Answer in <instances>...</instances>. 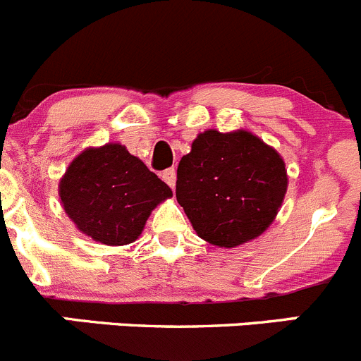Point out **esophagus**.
<instances>
[{"label": "esophagus", "instance_id": "34e87169", "mask_svg": "<svg viewBox=\"0 0 361 361\" xmlns=\"http://www.w3.org/2000/svg\"><path fill=\"white\" fill-rule=\"evenodd\" d=\"M163 180L173 190L175 180H177V171H175V168H168V170L163 171Z\"/></svg>", "mask_w": 361, "mask_h": 361}]
</instances>
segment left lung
Segmentation results:
<instances>
[{"label":"left lung","instance_id":"8db88e82","mask_svg":"<svg viewBox=\"0 0 361 361\" xmlns=\"http://www.w3.org/2000/svg\"><path fill=\"white\" fill-rule=\"evenodd\" d=\"M286 163L245 129H207L177 168V202L198 238L235 248L269 228L286 198Z\"/></svg>","mask_w":361,"mask_h":361}]
</instances>
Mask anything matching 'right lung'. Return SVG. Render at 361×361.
I'll return each instance as SVG.
<instances>
[{"label":"right lung","mask_w":361,"mask_h":361,"mask_svg":"<svg viewBox=\"0 0 361 361\" xmlns=\"http://www.w3.org/2000/svg\"><path fill=\"white\" fill-rule=\"evenodd\" d=\"M61 205L81 234L108 246L142 235L150 212L171 190L120 143L88 147L58 184Z\"/></svg>","instance_id":"1"}]
</instances>
